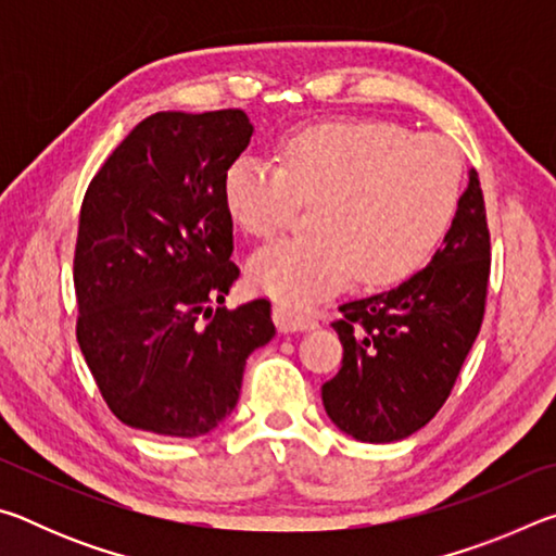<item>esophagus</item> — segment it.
Segmentation results:
<instances>
[{"label":"esophagus","mask_w":556,"mask_h":556,"mask_svg":"<svg viewBox=\"0 0 556 556\" xmlns=\"http://www.w3.org/2000/svg\"><path fill=\"white\" fill-rule=\"evenodd\" d=\"M271 316H275V324L279 331H312L318 326L316 318L306 312H299V308H289L285 304H275L271 308Z\"/></svg>","instance_id":"obj_1"}]
</instances>
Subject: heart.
<instances>
[{
	"label": "heart",
	"instance_id": "obj_1",
	"mask_svg": "<svg viewBox=\"0 0 556 556\" xmlns=\"http://www.w3.org/2000/svg\"><path fill=\"white\" fill-rule=\"evenodd\" d=\"M277 164L242 154L223 174V203L252 238L287 228L301 205L304 238L252 255V287L304 304L355 279L394 287L434 257L456 218L460 159L434 135L390 119L316 122L277 144Z\"/></svg>",
	"mask_w": 556,
	"mask_h": 556
}]
</instances>
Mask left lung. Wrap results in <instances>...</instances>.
Instances as JSON below:
<instances>
[{"label": "left lung", "instance_id": "8db88e82", "mask_svg": "<svg viewBox=\"0 0 556 556\" xmlns=\"http://www.w3.org/2000/svg\"><path fill=\"white\" fill-rule=\"evenodd\" d=\"M491 232L478 172L429 265L397 289L338 306L343 363L321 388L326 414L348 437L390 444L444 407L481 331Z\"/></svg>", "mask_w": 556, "mask_h": 556}]
</instances>
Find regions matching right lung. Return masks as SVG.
<instances>
[{"instance_id": "right-lung-1", "label": "right lung", "mask_w": 556, "mask_h": 556, "mask_svg": "<svg viewBox=\"0 0 556 556\" xmlns=\"http://www.w3.org/2000/svg\"><path fill=\"white\" fill-rule=\"evenodd\" d=\"M250 137L242 110L156 112L88 186L73 260L75 336L127 427L208 434L238 404L250 353L275 336L267 299L223 306L240 277L223 174Z\"/></svg>"}]
</instances>
